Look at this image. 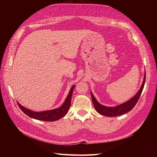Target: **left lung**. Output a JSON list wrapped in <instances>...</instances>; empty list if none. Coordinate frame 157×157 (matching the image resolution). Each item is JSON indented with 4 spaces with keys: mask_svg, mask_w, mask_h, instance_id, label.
Here are the masks:
<instances>
[{
    "mask_svg": "<svg viewBox=\"0 0 157 157\" xmlns=\"http://www.w3.org/2000/svg\"><path fill=\"white\" fill-rule=\"evenodd\" d=\"M145 75L144 77V80H143V83L142 84V86L139 90V92L137 93V94L130 99L128 101L123 103L122 104H120L119 105L115 106V107H106L104 105H101V104L98 103L97 101L95 99V98L93 95V94L91 92V96H92V102L94 104V106L95 109L97 110V111L101 114L104 115V116L105 117H117V116H120V115H122L123 114H125L126 113L131 111L134 108V107L137 104L139 98L141 96V94L143 92V90L144 86L145 83V79H146V72H145Z\"/></svg>",
    "mask_w": 157,
    "mask_h": 157,
    "instance_id": "left-lung-1",
    "label": "left lung"
}]
</instances>
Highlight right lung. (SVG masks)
Here are the masks:
<instances>
[{"mask_svg": "<svg viewBox=\"0 0 157 157\" xmlns=\"http://www.w3.org/2000/svg\"><path fill=\"white\" fill-rule=\"evenodd\" d=\"M74 86H75L74 85L70 90V92L67 98H66V99L64 103L63 104V105L60 107V108L58 109L42 111V112H36V111H33L25 108H24V107L21 105L18 102V105L19 106V108L21 109V111L30 118H34L38 120H41V121H56L62 118L67 113L71 106V97H72L73 89Z\"/></svg>", "mask_w": 157, "mask_h": 157, "instance_id": "obj_1", "label": "right lung"}]
</instances>
